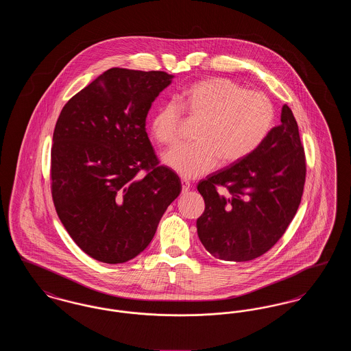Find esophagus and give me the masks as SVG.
Wrapping results in <instances>:
<instances>
[{"mask_svg":"<svg viewBox=\"0 0 351 351\" xmlns=\"http://www.w3.org/2000/svg\"><path fill=\"white\" fill-rule=\"evenodd\" d=\"M191 189V182L186 179H182V192L186 193Z\"/></svg>","mask_w":351,"mask_h":351,"instance_id":"esophagus-1","label":"esophagus"}]
</instances>
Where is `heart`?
Wrapping results in <instances>:
<instances>
[{"label":"heart","mask_w":351,"mask_h":351,"mask_svg":"<svg viewBox=\"0 0 351 351\" xmlns=\"http://www.w3.org/2000/svg\"><path fill=\"white\" fill-rule=\"evenodd\" d=\"M175 101L159 105L150 119L154 139L166 147L178 143L183 113L200 119L189 145L163 155L165 165L183 178H197L230 166L258 150L275 123L272 101L230 79L212 76L185 85Z\"/></svg>","instance_id":"obj_1"}]
</instances>
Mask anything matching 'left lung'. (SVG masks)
<instances>
[{
    "mask_svg": "<svg viewBox=\"0 0 351 351\" xmlns=\"http://www.w3.org/2000/svg\"><path fill=\"white\" fill-rule=\"evenodd\" d=\"M305 152L298 122L288 105L280 125L241 162L201 180L205 210L197 234L213 256L247 262L267 252L285 233L300 205Z\"/></svg>",
    "mask_w": 351,
    "mask_h": 351,
    "instance_id": "obj_1",
    "label": "left lung"
}]
</instances>
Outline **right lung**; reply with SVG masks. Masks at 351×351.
Instances as JSON below:
<instances>
[{
	"label": "right lung",
	"instance_id": "1",
	"mask_svg": "<svg viewBox=\"0 0 351 351\" xmlns=\"http://www.w3.org/2000/svg\"><path fill=\"white\" fill-rule=\"evenodd\" d=\"M172 77L110 68L68 101L56 121L52 201L71 238L96 261L117 265L141 254L180 195L179 176L159 166L145 128L152 101Z\"/></svg>",
	"mask_w": 351,
	"mask_h": 351
}]
</instances>
